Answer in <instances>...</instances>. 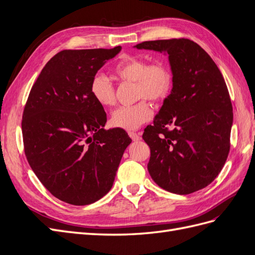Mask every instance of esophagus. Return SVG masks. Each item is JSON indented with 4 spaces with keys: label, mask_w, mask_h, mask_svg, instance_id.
Instances as JSON below:
<instances>
[{
    "label": "esophagus",
    "mask_w": 255,
    "mask_h": 255,
    "mask_svg": "<svg viewBox=\"0 0 255 255\" xmlns=\"http://www.w3.org/2000/svg\"><path fill=\"white\" fill-rule=\"evenodd\" d=\"M128 135H129V137L132 138L134 141H138V140L141 139V136L139 134L135 133V132H128Z\"/></svg>",
    "instance_id": "1"
}]
</instances>
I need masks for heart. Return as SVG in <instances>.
Here are the masks:
<instances>
[{
  "instance_id": "heart-1",
  "label": "heart",
  "mask_w": 255,
  "mask_h": 255,
  "mask_svg": "<svg viewBox=\"0 0 255 255\" xmlns=\"http://www.w3.org/2000/svg\"><path fill=\"white\" fill-rule=\"evenodd\" d=\"M115 74L122 82L135 83L136 98L148 99L152 102L164 100L172 87V73L163 61L148 65L140 57L126 56L115 67ZM91 96L103 107L116 103L115 88L112 82L103 74H96L90 83ZM152 109L148 102L140 101L132 106H122L111 117L112 126L123 129H136L149 121Z\"/></svg>"
}]
</instances>
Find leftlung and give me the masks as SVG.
I'll use <instances>...</instances> for the list:
<instances>
[{
    "label": "left lung",
    "instance_id": "1",
    "mask_svg": "<svg viewBox=\"0 0 255 255\" xmlns=\"http://www.w3.org/2000/svg\"><path fill=\"white\" fill-rule=\"evenodd\" d=\"M134 48L168 55L172 73L170 95L142 135L151 150L149 173L173 194L202 189L219 174L230 151L233 111L225 79L189 39L144 41Z\"/></svg>",
    "mask_w": 255,
    "mask_h": 255
}]
</instances>
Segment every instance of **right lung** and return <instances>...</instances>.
Segmentation results:
<instances>
[{
    "mask_svg": "<svg viewBox=\"0 0 255 255\" xmlns=\"http://www.w3.org/2000/svg\"><path fill=\"white\" fill-rule=\"evenodd\" d=\"M120 51H61L30 89L22 120L25 155L43 186L66 203L104 197L132 142L125 129H104L106 114L90 92L92 78Z\"/></svg>",
    "mask_w": 255,
    "mask_h": 255,
    "instance_id": "1",
    "label": "right lung"
}]
</instances>
